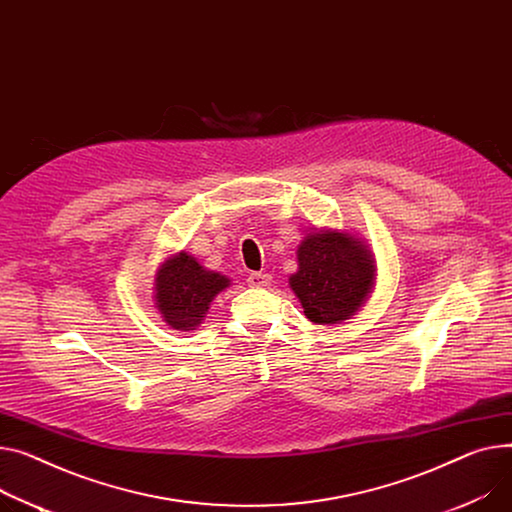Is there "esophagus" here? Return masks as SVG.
<instances>
[{
  "label": "esophagus",
  "instance_id": "esophagus-1",
  "mask_svg": "<svg viewBox=\"0 0 512 512\" xmlns=\"http://www.w3.org/2000/svg\"><path fill=\"white\" fill-rule=\"evenodd\" d=\"M251 288H265L271 284V276L263 274V271H253V274L247 278Z\"/></svg>",
  "mask_w": 512,
  "mask_h": 512
}]
</instances>
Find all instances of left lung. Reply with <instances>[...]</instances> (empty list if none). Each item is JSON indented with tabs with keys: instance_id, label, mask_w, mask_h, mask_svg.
<instances>
[{
	"instance_id": "obj_1",
	"label": "left lung",
	"mask_w": 512,
	"mask_h": 512,
	"mask_svg": "<svg viewBox=\"0 0 512 512\" xmlns=\"http://www.w3.org/2000/svg\"><path fill=\"white\" fill-rule=\"evenodd\" d=\"M298 271L290 288L304 315L319 325L352 319L377 280V263L362 238L339 230H315L298 245Z\"/></svg>"
}]
</instances>
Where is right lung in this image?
Returning <instances> with one entry per match:
<instances>
[{
    "label": "right lung",
    "mask_w": 512,
    "mask_h": 512,
    "mask_svg": "<svg viewBox=\"0 0 512 512\" xmlns=\"http://www.w3.org/2000/svg\"><path fill=\"white\" fill-rule=\"evenodd\" d=\"M230 286L218 271H210L185 251L170 255L156 271L154 298L162 321L181 331L197 329L212 300Z\"/></svg>",
    "instance_id": "obj_1"
}]
</instances>
